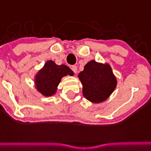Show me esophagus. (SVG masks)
Here are the masks:
<instances>
[{"label": "esophagus", "mask_w": 151, "mask_h": 151, "mask_svg": "<svg viewBox=\"0 0 151 151\" xmlns=\"http://www.w3.org/2000/svg\"><path fill=\"white\" fill-rule=\"evenodd\" d=\"M71 70L73 71V73H77V72H78V67L76 66H72V67H71Z\"/></svg>", "instance_id": "obj_1"}]
</instances>
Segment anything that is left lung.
Returning <instances> with one entry per match:
<instances>
[{"label":"left lung","instance_id":"left-lung-1","mask_svg":"<svg viewBox=\"0 0 151 151\" xmlns=\"http://www.w3.org/2000/svg\"><path fill=\"white\" fill-rule=\"evenodd\" d=\"M82 84L83 96L94 103L106 100L117 86V79L108 63L88 62L78 74Z\"/></svg>","mask_w":151,"mask_h":151}]
</instances>
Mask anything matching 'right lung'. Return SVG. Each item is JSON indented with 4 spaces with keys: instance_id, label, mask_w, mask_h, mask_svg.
Listing matches in <instances>:
<instances>
[{
    "instance_id": "add662e5",
    "label": "right lung",
    "mask_w": 151,
    "mask_h": 151,
    "mask_svg": "<svg viewBox=\"0 0 151 151\" xmlns=\"http://www.w3.org/2000/svg\"><path fill=\"white\" fill-rule=\"evenodd\" d=\"M73 76V72L66 65H57L48 60L35 75V87L45 96H52L57 91V87L65 76Z\"/></svg>"
}]
</instances>
